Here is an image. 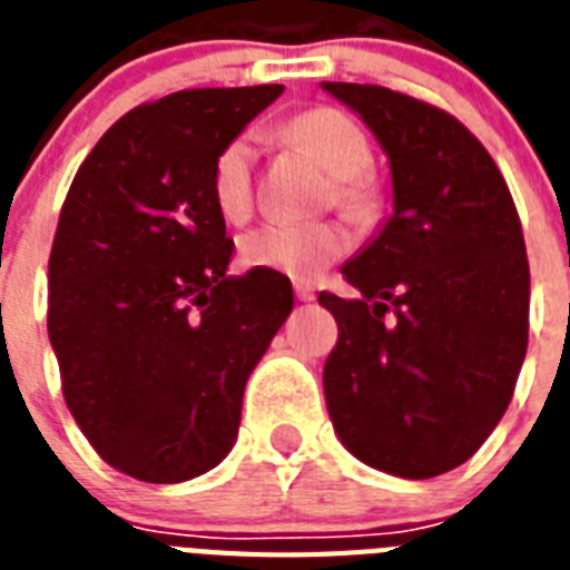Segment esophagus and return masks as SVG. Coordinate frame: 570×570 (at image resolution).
Instances as JSON below:
<instances>
[{
	"mask_svg": "<svg viewBox=\"0 0 570 570\" xmlns=\"http://www.w3.org/2000/svg\"><path fill=\"white\" fill-rule=\"evenodd\" d=\"M295 298H298V302H313V298H316V293H313V286L295 284Z\"/></svg>",
	"mask_w": 570,
	"mask_h": 570,
	"instance_id": "obj_1",
	"label": "esophagus"
}]
</instances>
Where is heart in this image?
<instances>
[{
    "label": "heart",
    "mask_w": 570,
    "mask_h": 570,
    "mask_svg": "<svg viewBox=\"0 0 570 570\" xmlns=\"http://www.w3.org/2000/svg\"><path fill=\"white\" fill-rule=\"evenodd\" d=\"M286 136L311 150L334 177V200L348 215L366 218L379 206V189L366 171L373 168V145L355 120L340 109H311L286 124ZM254 136H236L213 163V200L227 222H245L254 209ZM348 233L337 222H266L239 239L245 266L275 272L293 281H313L346 254Z\"/></svg>",
    "instance_id": "b5f03b06"
}]
</instances>
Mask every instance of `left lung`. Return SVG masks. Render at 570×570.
Here are the masks:
<instances>
[{
	"mask_svg": "<svg viewBox=\"0 0 570 570\" xmlns=\"http://www.w3.org/2000/svg\"><path fill=\"white\" fill-rule=\"evenodd\" d=\"M390 159L393 213L320 293L340 337L325 402L355 459L402 479L459 468L512 402L530 334V263L503 174L464 124L379 85L322 82Z\"/></svg>",
	"mask_w": 570,
	"mask_h": 570,
	"instance_id": "obj_1",
	"label": "left lung"
}]
</instances>
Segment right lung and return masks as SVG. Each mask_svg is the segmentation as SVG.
Returning a JSON list of instances; mask_svg holds the SVG:
<instances>
[{
    "instance_id": "right-lung-1",
    "label": "right lung",
    "mask_w": 570,
    "mask_h": 570,
    "mask_svg": "<svg viewBox=\"0 0 570 570\" xmlns=\"http://www.w3.org/2000/svg\"><path fill=\"white\" fill-rule=\"evenodd\" d=\"M284 85L191 88L127 111L79 165L49 254V343L102 461L174 485L233 450L289 277L227 275L213 163Z\"/></svg>"
}]
</instances>
